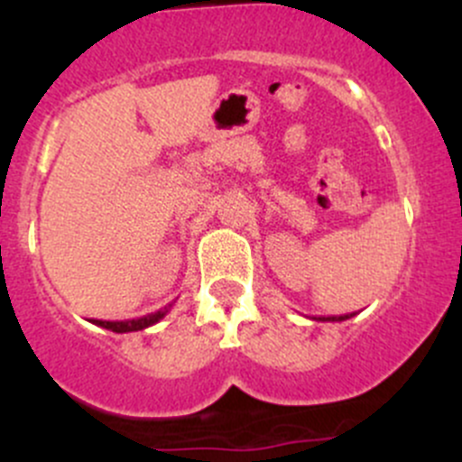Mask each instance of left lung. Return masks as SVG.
Returning a JSON list of instances; mask_svg holds the SVG:
<instances>
[{
	"mask_svg": "<svg viewBox=\"0 0 462 462\" xmlns=\"http://www.w3.org/2000/svg\"><path fill=\"white\" fill-rule=\"evenodd\" d=\"M348 319V315H339V318H321L319 321H344Z\"/></svg>",
	"mask_w": 462,
	"mask_h": 462,
	"instance_id": "obj_1",
	"label": "left lung"
}]
</instances>
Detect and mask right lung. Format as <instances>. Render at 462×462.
<instances>
[{
  "instance_id": "obj_1",
  "label": "right lung",
  "mask_w": 462,
  "mask_h": 462,
  "mask_svg": "<svg viewBox=\"0 0 462 462\" xmlns=\"http://www.w3.org/2000/svg\"><path fill=\"white\" fill-rule=\"evenodd\" d=\"M170 309H171V304L165 306L162 310H158V313H152V315H147V318H141V319H127V321L93 319V324L102 326V328H106V330H114V333H134V330H144V328H149V326L158 324V321L170 313Z\"/></svg>"
}]
</instances>
